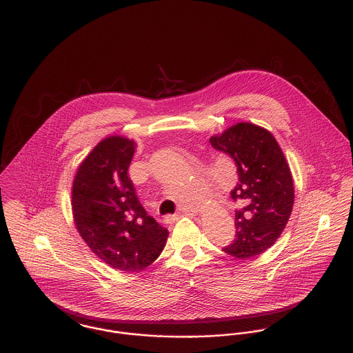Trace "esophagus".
<instances>
[{"label": "esophagus", "mask_w": 353, "mask_h": 353, "mask_svg": "<svg viewBox=\"0 0 353 353\" xmlns=\"http://www.w3.org/2000/svg\"><path fill=\"white\" fill-rule=\"evenodd\" d=\"M183 216H188L186 213H182V214H168V216H165L164 217V223H167V224H172V223H175V221H178L179 219H182Z\"/></svg>", "instance_id": "esophagus-1"}]
</instances>
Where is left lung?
<instances>
[{"label":"left lung","mask_w":353,"mask_h":353,"mask_svg":"<svg viewBox=\"0 0 353 353\" xmlns=\"http://www.w3.org/2000/svg\"><path fill=\"white\" fill-rule=\"evenodd\" d=\"M210 144L234 159L239 182L231 197L245 203L235 210V239L223 250L238 259L256 256L274 245L290 220L295 201L291 168L273 134L250 122L212 136Z\"/></svg>","instance_id":"8db88e82"}]
</instances>
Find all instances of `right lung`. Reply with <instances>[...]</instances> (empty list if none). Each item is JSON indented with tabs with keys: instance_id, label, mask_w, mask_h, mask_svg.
<instances>
[{
	"instance_id": "1",
	"label": "right lung",
	"mask_w": 353,
	"mask_h": 353,
	"mask_svg": "<svg viewBox=\"0 0 353 353\" xmlns=\"http://www.w3.org/2000/svg\"><path fill=\"white\" fill-rule=\"evenodd\" d=\"M136 143L110 136L80 163L72 186L74 225L104 263L122 273L141 272L163 252L168 238L139 201L128 176Z\"/></svg>"
}]
</instances>
